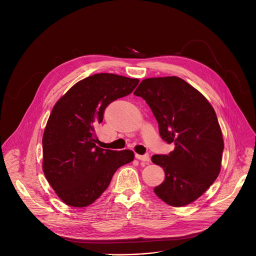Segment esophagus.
I'll use <instances>...</instances> for the list:
<instances>
[{"mask_svg": "<svg viewBox=\"0 0 256 256\" xmlns=\"http://www.w3.org/2000/svg\"><path fill=\"white\" fill-rule=\"evenodd\" d=\"M136 158L139 160H142V162H144V163H150V158L148 154H143V156L136 154Z\"/></svg>", "mask_w": 256, "mask_h": 256, "instance_id": "esophagus-1", "label": "esophagus"}]
</instances>
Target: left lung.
Returning a JSON list of instances; mask_svg holds the SVG:
<instances>
[{
    "label": "left lung",
    "mask_w": 256,
    "mask_h": 256,
    "mask_svg": "<svg viewBox=\"0 0 256 256\" xmlns=\"http://www.w3.org/2000/svg\"><path fill=\"white\" fill-rule=\"evenodd\" d=\"M134 94L150 106L162 139L174 144L169 154L152 158L165 171L156 195L171 206L192 204L221 170L224 141L216 112L202 94L178 76L145 78Z\"/></svg>",
    "instance_id": "8db88e82"
}]
</instances>
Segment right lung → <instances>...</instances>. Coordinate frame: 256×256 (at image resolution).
<instances>
[{"label": "right lung", "mask_w": 256, "mask_h": 256, "mask_svg": "<svg viewBox=\"0 0 256 256\" xmlns=\"http://www.w3.org/2000/svg\"><path fill=\"white\" fill-rule=\"evenodd\" d=\"M138 83V78L96 74L80 80L54 106L42 137V170L65 204L90 206L110 184L116 170L134 160L130 150L96 146V128L108 104L128 96Z\"/></svg>", "instance_id": "right-lung-1"}]
</instances>
